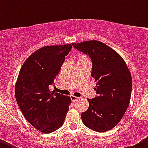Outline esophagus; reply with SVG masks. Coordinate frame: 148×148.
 I'll return each mask as SVG.
<instances>
[{
	"label": "esophagus",
	"instance_id": "1",
	"mask_svg": "<svg viewBox=\"0 0 148 148\" xmlns=\"http://www.w3.org/2000/svg\"><path fill=\"white\" fill-rule=\"evenodd\" d=\"M71 97V99L72 102H75V101L79 99V97H77L74 96V95H71V97Z\"/></svg>",
	"mask_w": 148,
	"mask_h": 148
}]
</instances>
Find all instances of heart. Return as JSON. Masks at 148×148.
<instances>
[{
	"label": "heart",
	"mask_w": 148,
	"mask_h": 148,
	"mask_svg": "<svg viewBox=\"0 0 148 148\" xmlns=\"http://www.w3.org/2000/svg\"><path fill=\"white\" fill-rule=\"evenodd\" d=\"M81 58H85V57H84V56H82H82H80L79 59H81Z\"/></svg>",
	"instance_id": "1"
}]
</instances>
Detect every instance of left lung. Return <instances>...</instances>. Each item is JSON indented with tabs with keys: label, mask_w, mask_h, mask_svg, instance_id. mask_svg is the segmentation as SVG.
<instances>
[{
	"label": "left lung",
	"mask_w": 148,
	"mask_h": 148,
	"mask_svg": "<svg viewBox=\"0 0 148 148\" xmlns=\"http://www.w3.org/2000/svg\"><path fill=\"white\" fill-rule=\"evenodd\" d=\"M71 44L89 55L92 63L91 75L97 82V97L87 99L89 108L82 113V120L96 132L110 130L120 122L130 101L132 77L127 66L117 52L101 41Z\"/></svg>",
	"instance_id": "obj_1"
}]
</instances>
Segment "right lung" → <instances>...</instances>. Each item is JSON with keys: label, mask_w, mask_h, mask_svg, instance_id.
<instances>
[{"label": "right lung", "mask_w": 148, "mask_h": 148, "mask_svg": "<svg viewBox=\"0 0 148 148\" xmlns=\"http://www.w3.org/2000/svg\"><path fill=\"white\" fill-rule=\"evenodd\" d=\"M71 44L47 46L33 53L19 71L15 96L26 120L43 133H50L63 125L71 98L51 92Z\"/></svg>", "instance_id": "right-lung-1"}]
</instances>
